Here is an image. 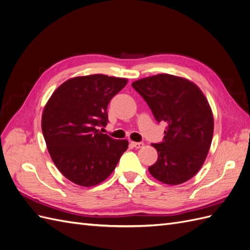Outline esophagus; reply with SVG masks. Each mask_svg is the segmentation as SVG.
Instances as JSON below:
<instances>
[{"label": "esophagus", "mask_w": 250, "mask_h": 250, "mask_svg": "<svg viewBox=\"0 0 250 250\" xmlns=\"http://www.w3.org/2000/svg\"><path fill=\"white\" fill-rule=\"evenodd\" d=\"M130 144H131L132 147L137 148V149L142 148V147L144 146V143H143V142H130Z\"/></svg>", "instance_id": "34e87169"}]
</instances>
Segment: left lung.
Segmentation results:
<instances>
[{"instance_id":"8db88e82","label":"left lung","mask_w":250,"mask_h":250,"mask_svg":"<svg viewBox=\"0 0 250 250\" xmlns=\"http://www.w3.org/2000/svg\"><path fill=\"white\" fill-rule=\"evenodd\" d=\"M158 123H167L164 141L152 144L157 161L149 167L155 179L176 186L195 176L202 167L214 133V118L200 88L192 81L169 74L134 81Z\"/></svg>"}]
</instances>
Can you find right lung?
<instances>
[{"instance_id": "1", "label": "right lung", "mask_w": 250, "mask_h": 250, "mask_svg": "<svg viewBox=\"0 0 250 250\" xmlns=\"http://www.w3.org/2000/svg\"><path fill=\"white\" fill-rule=\"evenodd\" d=\"M127 79L96 74L71 78L52 94L42 111V130L57 169L72 183L93 187L106 179L128 148L98 126L108 122L107 106Z\"/></svg>"}]
</instances>
